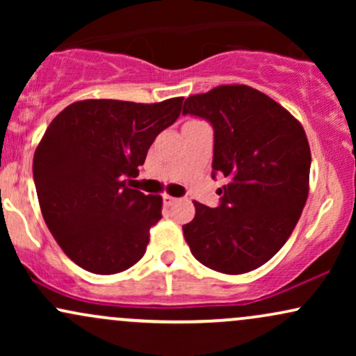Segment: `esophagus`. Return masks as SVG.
Instances as JSON below:
<instances>
[{"label": "esophagus", "mask_w": 356, "mask_h": 356, "mask_svg": "<svg viewBox=\"0 0 356 356\" xmlns=\"http://www.w3.org/2000/svg\"><path fill=\"white\" fill-rule=\"evenodd\" d=\"M162 201H164L165 206H170V204H174L175 201H177V199L172 197V195H169V194H164V195H162Z\"/></svg>", "instance_id": "34e87169"}]
</instances>
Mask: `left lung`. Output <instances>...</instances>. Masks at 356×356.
Instances as JSON below:
<instances>
[{"instance_id": "8db88e82", "label": "left lung", "mask_w": 356, "mask_h": 356, "mask_svg": "<svg viewBox=\"0 0 356 356\" xmlns=\"http://www.w3.org/2000/svg\"><path fill=\"white\" fill-rule=\"evenodd\" d=\"M182 113L211 122L212 177L227 179L218 207L194 201V219L182 226L191 252L224 275L263 266L291 236L308 199L312 152L303 125L248 85L191 95Z\"/></svg>"}]
</instances>
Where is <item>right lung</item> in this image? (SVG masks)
<instances>
[{
	"label": "right lung",
	"mask_w": 356,
	"mask_h": 356,
	"mask_svg": "<svg viewBox=\"0 0 356 356\" xmlns=\"http://www.w3.org/2000/svg\"><path fill=\"white\" fill-rule=\"evenodd\" d=\"M182 100H81L48 125L33 157L36 194L53 238L80 268L115 275L144 256L162 197L130 189L127 177L177 120Z\"/></svg>",
	"instance_id": "obj_1"
}]
</instances>
